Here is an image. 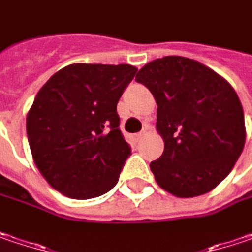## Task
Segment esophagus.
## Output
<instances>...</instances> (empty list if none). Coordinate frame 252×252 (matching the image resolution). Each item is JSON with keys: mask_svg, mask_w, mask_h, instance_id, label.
Returning a JSON list of instances; mask_svg holds the SVG:
<instances>
[{"mask_svg": "<svg viewBox=\"0 0 252 252\" xmlns=\"http://www.w3.org/2000/svg\"><path fill=\"white\" fill-rule=\"evenodd\" d=\"M143 136H145V133L143 132L136 133V134H134V140H136V142H140V140L143 139Z\"/></svg>", "mask_w": 252, "mask_h": 252, "instance_id": "34e87169", "label": "esophagus"}]
</instances>
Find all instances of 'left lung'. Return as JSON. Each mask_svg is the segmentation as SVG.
I'll return each mask as SVG.
<instances>
[{
    "label": "left lung",
    "mask_w": 252,
    "mask_h": 252,
    "mask_svg": "<svg viewBox=\"0 0 252 252\" xmlns=\"http://www.w3.org/2000/svg\"><path fill=\"white\" fill-rule=\"evenodd\" d=\"M136 81L158 103L164 152L150 170L158 186L184 198L211 191L230 174L246 143L244 112L233 86L184 57L155 59Z\"/></svg>",
    "instance_id": "obj_1"
}]
</instances>
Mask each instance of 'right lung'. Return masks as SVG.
<instances>
[{"label": "right lung", "mask_w": 252, "mask_h": 252, "mask_svg": "<svg viewBox=\"0 0 252 252\" xmlns=\"http://www.w3.org/2000/svg\"><path fill=\"white\" fill-rule=\"evenodd\" d=\"M136 72L127 63H72L39 89L27 134L36 167L59 193L88 200L116 186L132 153L116 106Z\"/></svg>", "instance_id": "obj_1"}]
</instances>
